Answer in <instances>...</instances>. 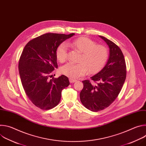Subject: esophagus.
Wrapping results in <instances>:
<instances>
[{
    "label": "esophagus",
    "instance_id": "1",
    "mask_svg": "<svg viewBox=\"0 0 146 146\" xmlns=\"http://www.w3.org/2000/svg\"><path fill=\"white\" fill-rule=\"evenodd\" d=\"M76 81H77V80H76V79H73V78H69V81H70V82H71V83L75 82Z\"/></svg>",
    "mask_w": 146,
    "mask_h": 146
}]
</instances>
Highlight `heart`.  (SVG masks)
<instances>
[{
	"mask_svg": "<svg viewBox=\"0 0 146 146\" xmlns=\"http://www.w3.org/2000/svg\"><path fill=\"white\" fill-rule=\"evenodd\" d=\"M74 50L79 51L78 64L72 62L66 64L60 68L64 75L76 78L86 74L87 71L94 74L100 71L105 65L109 58L108 48L102 44H96L95 41L86 37H80L68 43ZM56 56L60 62H64L68 58V46L61 43L56 51Z\"/></svg>",
	"mask_w": 146,
	"mask_h": 146,
	"instance_id": "1",
	"label": "heart"
}]
</instances>
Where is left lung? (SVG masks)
<instances>
[{
  "instance_id": "left-lung-1",
  "label": "left lung",
  "mask_w": 146,
  "mask_h": 146,
  "mask_svg": "<svg viewBox=\"0 0 146 146\" xmlns=\"http://www.w3.org/2000/svg\"><path fill=\"white\" fill-rule=\"evenodd\" d=\"M109 46L110 55L107 64L99 73L88 80L82 81L80 94L82 104L92 111L108 108L119 94L127 76L125 60L122 51L114 43L99 36Z\"/></svg>"
}]
</instances>
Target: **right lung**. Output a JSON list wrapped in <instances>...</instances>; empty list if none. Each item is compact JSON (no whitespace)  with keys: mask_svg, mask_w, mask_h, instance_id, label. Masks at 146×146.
Masks as SVG:
<instances>
[{"mask_svg":"<svg viewBox=\"0 0 146 146\" xmlns=\"http://www.w3.org/2000/svg\"><path fill=\"white\" fill-rule=\"evenodd\" d=\"M74 35L45 33L30 40L21 55L18 69L23 87L29 100L40 109L57 106L62 90L70 84L66 76L50 79V74L58 68V47Z\"/></svg>","mask_w":146,"mask_h":146,"instance_id":"add662e5","label":"right lung"}]
</instances>
